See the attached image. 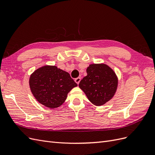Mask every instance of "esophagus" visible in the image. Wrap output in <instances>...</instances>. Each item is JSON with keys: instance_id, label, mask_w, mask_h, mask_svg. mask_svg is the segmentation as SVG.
Here are the masks:
<instances>
[{"instance_id": "obj_1", "label": "esophagus", "mask_w": 155, "mask_h": 155, "mask_svg": "<svg viewBox=\"0 0 155 155\" xmlns=\"http://www.w3.org/2000/svg\"><path fill=\"white\" fill-rule=\"evenodd\" d=\"M80 81H81V78L78 77V78L75 79V82H76L78 84V85L79 83V82H80Z\"/></svg>"}]
</instances>
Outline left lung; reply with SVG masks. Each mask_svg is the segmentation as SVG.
I'll list each match as a JSON object with an SVG mask.
<instances>
[{
	"mask_svg": "<svg viewBox=\"0 0 155 155\" xmlns=\"http://www.w3.org/2000/svg\"><path fill=\"white\" fill-rule=\"evenodd\" d=\"M79 87L93 105L101 106L114 97L118 85L116 73L106 64H91Z\"/></svg>",
	"mask_w": 155,
	"mask_h": 155,
	"instance_id": "left-lung-1",
	"label": "left lung"
}]
</instances>
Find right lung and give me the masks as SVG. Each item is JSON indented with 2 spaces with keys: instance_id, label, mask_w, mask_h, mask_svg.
I'll return each mask as SVG.
<instances>
[{
  "instance_id": "right-lung-1",
  "label": "right lung",
  "mask_w": 155,
  "mask_h": 155,
  "mask_svg": "<svg viewBox=\"0 0 155 155\" xmlns=\"http://www.w3.org/2000/svg\"><path fill=\"white\" fill-rule=\"evenodd\" d=\"M29 85L36 100L50 109L61 105L68 93L78 86L67 72L51 65L35 70L30 75Z\"/></svg>"
}]
</instances>
